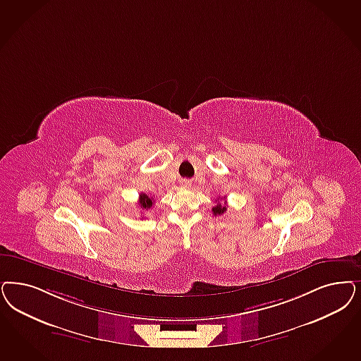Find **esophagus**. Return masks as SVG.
Returning <instances> with one entry per match:
<instances>
[{"label": "esophagus", "instance_id": "34e87169", "mask_svg": "<svg viewBox=\"0 0 361 361\" xmlns=\"http://www.w3.org/2000/svg\"><path fill=\"white\" fill-rule=\"evenodd\" d=\"M190 185H192V184H190L189 180H183V181H181V187L189 188Z\"/></svg>", "mask_w": 361, "mask_h": 361}]
</instances>
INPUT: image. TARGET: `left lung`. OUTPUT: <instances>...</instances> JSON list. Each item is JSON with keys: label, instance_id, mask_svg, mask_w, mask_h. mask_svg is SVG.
Listing matches in <instances>:
<instances>
[{"label": "left lung", "instance_id": "left-lung-1", "mask_svg": "<svg viewBox=\"0 0 361 361\" xmlns=\"http://www.w3.org/2000/svg\"><path fill=\"white\" fill-rule=\"evenodd\" d=\"M219 200H220V197H219ZM216 202H217V200H216ZM224 212H226V205H221V202L219 201L217 202V205H214L213 208H212V213L214 214V216H220V214H223Z\"/></svg>", "mask_w": 361, "mask_h": 361}]
</instances>
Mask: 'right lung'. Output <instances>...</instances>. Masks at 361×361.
Here are the masks:
<instances>
[{
  "label": "right lung",
  "instance_id": "1",
  "mask_svg": "<svg viewBox=\"0 0 361 361\" xmlns=\"http://www.w3.org/2000/svg\"><path fill=\"white\" fill-rule=\"evenodd\" d=\"M153 197H149L148 195H145V193H140V197H138V205H140V209H142V211H148L152 208V205H153Z\"/></svg>",
  "mask_w": 361,
  "mask_h": 361
}]
</instances>
